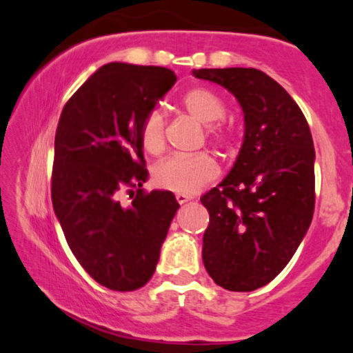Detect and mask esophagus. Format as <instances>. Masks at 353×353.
I'll return each instance as SVG.
<instances>
[{
  "mask_svg": "<svg viewBox=\"0 0 353 353\" xmlns=\"http://www.w3.org/2000/svg\"><path fill=\"white\" fill-rule=\"evenodd\" d=\"M175 199H176L178 204H185V202L191 201L192 197H191V196H188V194H175Z\"/></svg>",
  "mask_w": 353,
  "mask_h": 353,
  "instance_id": "1",
  "label": "esophagus"
}]
</instances>
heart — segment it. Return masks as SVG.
Returning <instances> with one entry per match:
<instances>
[{
	"mask_svg": "<svg viewBox=\"0 0 353 353\" xmlns=\"http://www.w3.org/2000/svg\"><path fill=\"white\" fill-rule=\"evenodd\" d=\"M181 105L192 119L204 123L205 138L216 149L230 146V132L223 122L226 108L221 98L209 88H192L181 98ZM139 141L144 151L157 156L165 149L167 120L159 110H149L139 125ZM219 163L207 152L191 156L175 154L154 167V181L163 190L176 194H194L219 176Z\"/></svg>",
	"mask_w": 353,
	"mask_h": 353,
	"instance_id": "obj_1",
	"label": "heart"
}]
</instances>
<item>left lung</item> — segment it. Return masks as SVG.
Segmentation results:
<instances>
[{
	"label": "left lung",
	"instance_id": "1",
	"mask_svg": "<svg viewBox=\"0 0 353 353\" xmlns=\"http://www.w3.org/2000/svg\"><path fill=\"white\" fill-rule=\"evenodd\" d=\"M234 94L244 143L230 175L201 197L209 210L202 262L219 286L249 292L286 267L315 210V148L296 101L262 70H192Z\"/></svg>",
	"mask_w": 353,
	"mask_h": 353
}]
</instances>
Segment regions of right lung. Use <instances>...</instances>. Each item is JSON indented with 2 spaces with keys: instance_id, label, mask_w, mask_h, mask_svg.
<instances>
[{
  "instance_id": "right-lung-1",
  "label": "right lung",
  "mask_w": 353,
  "mask_h": 353,
  "mask_svg": "<svg viewBox=\"0 0 353 353\" xmlns=\"http://www.w3.org/2000/svg\"><path fill=\"white\" fill-rule=\"evenodd\" d=\"M175 81L165 67L110 62L70 96L57 123L52 207L72 254L112 291L151 279L180 207L170 191L141 188L148 168L139 141L144 115Z\"/></svg>"
}]
</instances>
